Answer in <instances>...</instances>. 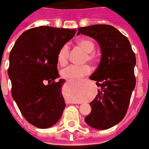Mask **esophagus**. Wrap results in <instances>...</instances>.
I'll use <instances>...</instances> for the list:
<instances>
[{
	"label": "esophagus",
	"instance_id": "34e87169",
	"mask_svg": "<svg viewBox=\"0 0 149 149\" xmlns=\"http://www.w3.org/2000/svg\"><path fill=\"white\" fill-rule=\"evenodd\" d=\"M74 103H75V102H74Z\"/></svg>",
	"mask_w": 149,
	"mask_h": 149
}]
</instances>
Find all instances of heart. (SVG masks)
Returning a JSON list of instances; mask_svg holds the SVG:
<instances>
[{"label": "heart", "mask_w": 149, "mask_h": 149, "mask_svg": "<svg viewBox=\"0 0 149 149\" xmlns=\"http://www.w3.org/2000/svg\"><path fill=\"white\" fill-rule=\"evenodd\" d=\"M77 45L83 49L84 51L87 54V58L86 61L88 60L90 62H93L95 59V55L92 54L95 49L94 42L88 38H81L77 41ZM58 63L61 65H65L68 62L69 59V47L67 45H64L63 47H61L58 53ZM91 72V68L89 65H69L64 69L61 70V75L65 78L67 79H78V78L84 77L86 75L90 73Z\"/></svg>", "instance_id": "1"}]
</instances>
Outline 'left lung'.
I'll return each instance as SVG.
<instances>
[{
    "label": "left lung",
    "instance_id": "1",
    "mask_svg": "<svg viewBox=\"0 0 149 149\" xmlns=\"http://www.w3.org/2000/svg\"><path fill=\"white\" fill-rule=\"evenodd\" d=\"M80 34L99 43L101 59L90 79L100 86L98 94L90 102L91 113L85 122L96 130H107L122 121L135 88L136 57L128 38L111 25L95 24L79 27Z\"/></svg>",
    "mask_w": 149,
    "mask_h": 149
}]
</instances>
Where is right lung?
<instances>
[{"instance_id":"add662e5","label":"right lung","mask_w":149,"mask_h":149,"mask_svg":"<svg viewBox=\"0 0 149 149\" xmlns=\"http://www.w3.org/2000/svg\"><path fill=\"white\" fill-rule=\"evenodd\" d=\"M77 30L41 26L24 31L11 50L8 74L12 95L24 118L40 129L53 126L65 107L58 53Z\"/></svg>"}]
</instances>
